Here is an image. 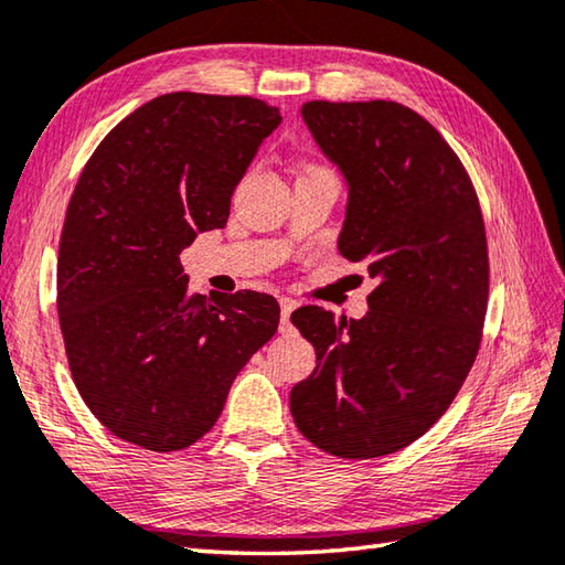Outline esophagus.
I'll return each mask as SVG.
<instances>
[{
	"instance_id": "34e87169",
	"label": "esophagus",
	"mask_w": 565,
	"mask_h": 565,
	"mask_svg": "<svg viewBox=\"0 0 565 565\" xmlns=\"http://www.w3.org/2000/svg\"><path fill=\"white\" fill-rule=\"evenodd\" d=\"M296 301L294 298H281V330L291 328V313L296 311Z\"/></svg>"
}]
</instances>
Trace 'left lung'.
Segmentation results:
<instances>
[{
  "mask_svg": "<svg viewBox=\"0 0 565 565\" xmlns=\"http://www.w3.org/2000/svg\"><path fill=\"white\" fill-rule=\"evenodd\" d=\"M301 117L348 183L338 249L377 289L364 318L303 306L316 370L291 390L298 430L348 460L390 456L444 416L478 355L490 264L478 195L446 139L399 103L313 99Z\"/></svg>",
  "mask_w": 565,
  "mask_h": 565,
  "instance_id": "8db88e82",
  "label": "left lung"
}]
</instances>
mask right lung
Segmentation results:
<instances>
[{"label": "right lung", "mask_w": 565, "mask_h": 565, "mask_svg": "<svg viewBox=\"0 0 565 565\" xmlns=\"http://www.w3.org/2000/svg\"><path fill=\"white\" fill-rule=\"evenodd\" d=\"M279 109L169 93L125 117L85 163L58 249V318L73 382L139 448L193 446L237 372L279 328L269 294L188 291L181 252L227 225L230 198Z\"/></svg>", "instance_id": "right-lung-1"}]
</instances>
